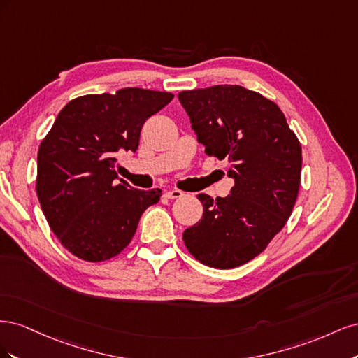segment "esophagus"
<instances>
[{
    "label": "esophagus",
    "mask_w": 358,
    "mask_h": 358,
    "mask_svg": "<svg viewBox=\"0 0 358 358\" xmlns=\"http://www.w3.org/2000/svg\"><path fill=\"white\" fill-rule=\"evenodd\" d=\"M182 196H183V192L180 189H176V188L166 191V197L167 199H180Z\"/></svg>",
    "instance_id": "34e87169"
}]
</instances>
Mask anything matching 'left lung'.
<instances>
[{
  "label": "left lung",
  "mask_w": 358,
  "mask_h": 358,
  "mask_svg": "<svg viewBox=\"0 0 358 358\" xmlns=\"http://www.w3.org/2000/svg\"><path fill=\"white\" fill-rule=\"evenodd\" d=\"M206 154L227 159V197L199 194L201 220L183 231L188 251L215 268L239 267L282 230L300 187L301 146L282 110L239 85L179 92Z\"/></svg>",
  "instance_id": "1"
}]
</instances>
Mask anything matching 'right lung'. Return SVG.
Listing matches in <instances>:
<instances>
[{
    "label": "right lung",
    "mask_w": 358,
    "mask_h": 358,
    "mask_svg": "<svg viewBox=\"0 0 358 358\" xmlns=\"http://www.w3.org/2000/svg\"><path fill=\"white\" fill-rule=\"evenodd\" d=\"M173 94L124 88L64 106L37 154V196L58 241L85 262H104L131 242L162 192L117 180L116 157L136 152L146 119Z\"/></svg>",
    "instance_id": "right-lung-1"
}]
</instances>
